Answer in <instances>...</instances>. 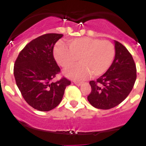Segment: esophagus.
<instances>
[{"label":"esophagus","mask_w":146,"mask_h":146,"mask_svg":"<svg viewBox=\"0 0 146 146\" xmlns=\"http://www.w3.org/2000/svg\"><path fill=\"white\" fill-rule=\"evenodd\" d=\"M73 82H74V83L77 85H80L82 83V82H80V81H73Z\"/></svg>","instance_id":"obj_1"}]
</instances>
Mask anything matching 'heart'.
<instances>
[{"label":"heart","instance_id":"b5f03b06","mask_svg":"<svg viewBox=\"0 0 146 146\" xmlns=\"http://www.w3.org/2000/svg\"><path fill=\"white\" fill-rule=\"evenodd\" d=\"M115 47L110 41L84 37L69 40L67 45L58 42L54 48V57L64 69L71 67L78 58L80 64L65 72L67 77L83 80L104 74L111 65Z\"/></svg>","mask_w":146,"mask_h":146}]
</instances>
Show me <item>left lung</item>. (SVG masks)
<instances>
[{"label":"left lung","instance_id":"1","mask_svg":"<svg viewBox=\"0 0 146 146\" xmlns=\"http://www.w3.org/2000/svg\"><path fill=\"white\" fill-rule=\"evenodd\" d=\"M115 58L105 74L90 82L89 103L95 108L110 109L121 104L133 88L137 69L131 53L121 43L115 41Z\"/></svg>","mask_w":146,"mask_h":146}]
</instances>
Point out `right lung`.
Returning a JSON list of instances; mask_svg holds the SVG:
<instances>
[{"label":"right lung","instance_id":"right-lung-1","mask_svg":"<svg viewBox=\"0 0 146 146\" xmlns=\"http://www.w3.org/2000/svg\"><path fill=\"white\" fill-rule=\"evenodd\" d=\"M62 37V34L48 33L37 37L25 45L15 61L17 87L25 101L38 111H48L56 108L71 84L64 77L52 81L61 72L53 56V48Z\"/></svg>","mask_w":146,"mask_h":146}]
</instances>
